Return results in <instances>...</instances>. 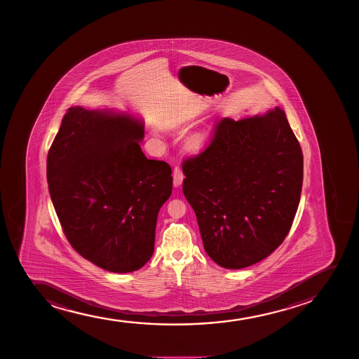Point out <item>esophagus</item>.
Returning <instances> with one entry per match:
<instances>
[{
	"label": "esophagus",
	"instance_id": "obj_1",
	"mask_svg": "<svg viewBox=\"0 0 359 359\" xmlns=\"http://www.w3.org/2000/svg\"><path fill=\"white\" fill-rule=\"evenodd\" d=\"M183 178H184V176H183L181 168H180V166H176V168L173 169V186H181L182 182H183Z\"/></svg>",
	"mask_w": 359,
	"mask_h": 359
}]
</instances>
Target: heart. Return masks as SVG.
Segmentation results:
<instances>
[{
    "label": "heart",
    "instance_id": "1",
    "mask_svg": "<svg viewBox=\"0 0 359 359\" xmlns=\"http://www.w3.org/2000/svg\"><path fill=\"white\" fill-rule=\"evenodd\" d=\"M193 146H194L195 149H198V147H200V142H198V141H195Z\"/></svg>",
    "mask_w": 359,
    "mask_h": 359
}]
</instances>
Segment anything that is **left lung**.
Instances as JSON below:
<instances>
[{
  "label": "left lung",
  "mask_w": 359,
  "mask_h": 359,
  "mask_svg": "<svg viewBox=\"0 0 359 359\" xmlns=\"http://www.w3.org/2000/svg\"><path fill=\"white\" fill-rule=\"evenodd\" d=\"M182 169L183 194L215 264L249 267L289 235L301 198L303 154L279 107L218 121L205 149L183 159Z\"/></svg>",
  "instance_id": "8db88e82"
}]
</instances>
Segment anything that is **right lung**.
Segmentation results:
<instances>
[{
  "label": "right lung",
  "mask_w": 359,
  "mask_h": 359,
  "mask_svg": "<svg viewBox=\"0 0 359 359\" xmlns=\"http://www.w3.org/2000/svg\"><path fill=\"white\" fill-rule=\"evenodd\" d=\"M140 121L69 107L48 153L46 178L75 252L114 273L152 257L158 212L172 193L171 166L149 159Z\"/></svg>",
  "instance_id": "add662e5"
}]
</instances>
